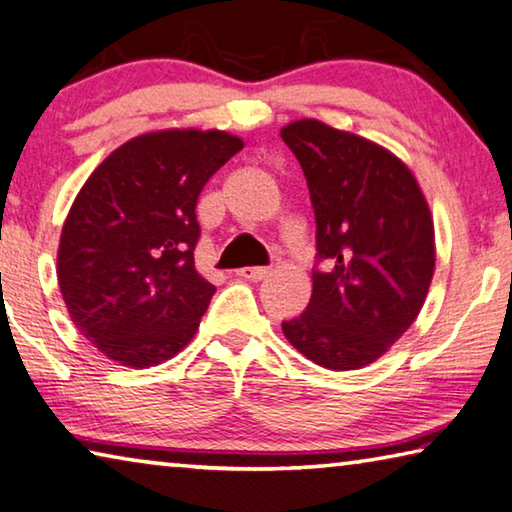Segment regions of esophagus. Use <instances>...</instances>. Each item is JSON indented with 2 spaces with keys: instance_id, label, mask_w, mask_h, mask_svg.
I'll use <instances>...</instances> for the list:
<instances>
[{
  "instance_id": "34e87169",
  "label": "esophagus",
  "mask_w": 512,
  "mask_h": 512,
  "mask_svg": "<svg viewBox=\"0 0 512 512\" xmlns=\"http://www.w3.org/2000/svg\"><path fill=\"white\" fill-rule=\"evenodd\" d=\"M236 274L247 281H263L272 274V267H242Z\"/></svg>"
}]
</instances>
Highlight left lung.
Segmentation results:
<instances>
[{
    "label": "left lung",
    "mask_w": 512,
    "mask_h": 512,
    "mask_svg": "<svg viewBox=\"0 0 512 512\" xmlns=\"http://www.w3.org/2000/svg\"><path fill=\"white\" fill-rule=\"evenodd\" d=\"M315 213L317 263L306 311L281 322L326 370L374 363L420 315L435 267L429 204L413 172L374 142L317 120L281 129Z\"/></svg>",
    "instance_id": "obj_1"
}]
</instances>
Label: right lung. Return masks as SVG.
I'll return each mask as SVG.
<instances>
[{"label":"right lung","instance_id":"1","mask_svg":"<svg viewBox=\"0 0 512 512\" xmlns=\"http://www.w3.org/2000/svg\"><path fill=\"white\" fill-rule=\"evenodd\" d=\"M242 149L224 131L145 133L83 183L58 245V286L86 340L127 367L172 358L215 292L195 270L197 199Z\"/></svg>","mask_w":512,"mask_h":512}]
</instances>
